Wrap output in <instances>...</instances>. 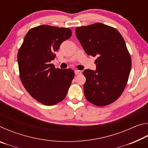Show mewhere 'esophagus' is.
<instances>
[{
	"label": "esophagus",
	"mask_w": 148,
	"mask_h": 148,
	"mask_svg": "<svg viewBox=\"0 0 148 148\" xmlns=\"http://www.w3.org/2000/svg\"><path fill=\"white\" fill-rule=\"evenodd\" d=\"M75 74L76 75H80L82 74V71H79V70H76V71H75Z\"/></svg>",
	"instance_id": "esophagus-1"
}]
</instances>
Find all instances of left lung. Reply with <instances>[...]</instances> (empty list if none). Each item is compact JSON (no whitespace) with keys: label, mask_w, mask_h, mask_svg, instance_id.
Masks as SVG:
<instances>
[{"label":"left lung","mask_w":148,"mask_h":148,"mask_svg":"<svg viewBox=\"0 0 148 148\" xmlns=\"http://www.w3.org/2000/svg\"><path fill=\"white\" fill-rule=\"evenodd\" d=\"M76 35L86 53L97 57L96 71L83 72L86 99L97 106L112 104L123 92L131 69L123 38L117 29L101 23L77 27Z\"/></svg>","instance_id":"obj_1"}]
</instances>
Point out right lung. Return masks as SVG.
Wrapping results in <instances>:
<instances>
[{"label":"right lung","mask_w":148,"mask_h":148,"mask_svg":"<svg viewBox=\"0 0 148 148\" xmlns=\"http://www.w3.org/2000/svg\"><path fill=\"white\" fill-rule=\"evenodd\" d=\"M72 36L69 28L42 25L30 29L17 53L19 76L27 92L50 106L63 100L74 77L73 70L50 63L60 45Z\"/></svg>","instance_id":"obj_1"}]
</instances>
